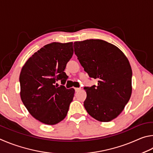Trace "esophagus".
<instances>
[{"label":"esophagus","instance_id":"34e87169","mask_svg":"<svg viewBox=\"0 0 153 153\" xmlns=\"http://www.w3.org/2000/svg\"><path fill=\"white\" fill-rule=\"evenodd\" d=\"M80 89H81L80 88H74V90L76 92H78L79 91H80Z\"/></svg>","mask_w":153,"mask_h":153}]
</instances>
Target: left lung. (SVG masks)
Returning <instances> with one entry per match:
<instances>
[{"mask_svg": "<svg viewBox=\"0 0 153 153\" xmlns=\"http://www.w3.org/2000/svg\"><path fill=\"white\" fill-rule=\"evenodd\" d=\"M74 53L97 85L85 87L87 113L100 122H110L122 113L132 94V71L126 56L116 45L101 39L74 43Z\"/></svg>", "mask_w": 153, "mask_h": 153, "instance_id": "1", "label": "left lung"}]
</instances>
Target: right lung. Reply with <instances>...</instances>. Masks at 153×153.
<instances>
[{"mask_svg": "<svg viewBox=\"0 0 153 153\" xmlns=\"http://www.w3.org/2000/svg\"><path fill=\"white\" fill-rule=\"evenodd\" d=\"M73 43L53 42L42 48L29 58L21 69V99L32 116L48 125L63 120L73 100L74 89L58 87L64 85L68 76L64 72L73 55Z\"/></svg>", "mask_w": 153, "mask_h": 153, "instance_id": "right-lung-1", "label": "right lung"}]
</instances>
